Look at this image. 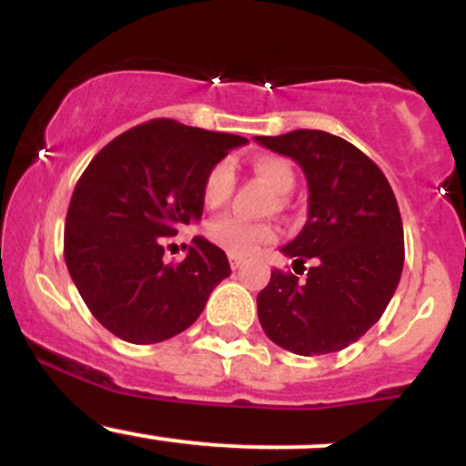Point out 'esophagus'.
<instances>
[{"instance_id":"obj_1","label":"esophagus","mask_w":466,"mask_h":466,"mask_svg":"<svg viewBox=\"0 0 466 466\" xmlns=\"http://www.w3.org/2000/svg\"><path fill=\"white\" fill-rule=\"evenodd\" d=\"M228 258H229V267H232V269H238V267L245 263L243 256H238V254H228Z\"/></svg>"}]
</instances>
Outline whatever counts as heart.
Returning a JSON list of instances; mask_svg holds the SVG:
<instances>
[{"instance_id":"heart-1","label":"heart","mask_w":466,"mask_h":466,"mask_svg":"<svg viewBox=\"0 0 466 466\" xmlns=\"http://www.w3.org/2000/svg\"><path fill=\"white\" fill-rule=\"evenodd\" d=\"M251 170L260 181H265L278 195H289L296 184V175L287 159L276 155H258L251 159ZM234 190V168L228 159H221L208 170L203 179L201 197L208 208H221L229 199ZM206 238L217 248L229 251V254L248 256L254 254L260 245L271 243L276 238V229L269 223L245 221V218L228 215L208 223Z\"/></svg>"}]
</instances>
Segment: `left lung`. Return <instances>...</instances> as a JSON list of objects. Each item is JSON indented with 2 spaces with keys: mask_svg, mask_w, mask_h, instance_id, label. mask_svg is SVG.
I'll return each mask as SVG.
<instances>
[{
  "mask_svg": "<svg viewBox=\"0 0 466 466\" xmlns=\"http://www.w3.org/2000/svg\"><path fill=\"white\" fill-rule=\"evenodd\" d=\"M256 142L296 159L307 175L309 218L282 251L315 267L300 280L271 271L258 319L271 341L296 355L337 352L381 318L400 280L403 221L386 175L333 133L298 129Z\"/></svg>",
  "mask_w": 466,
  "mask_h": 466,
  "instance_id": "8db88e82",
  "label": "left lung"
}]
</instances>
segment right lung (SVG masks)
<instances>
[{
  "instance_id": "add662e5",
  "label": "right lung",
  "mask_w": 466,
  "mask_h": 466,
  "mask_svg": "<svg viewBox=\"0 0 466 466\" xmlns=\"http://www.w3.org/2000/svg\"><path fill=\"white\" fill-rule=\"evenodd\" d=\"M245 137L157 117L111 140L80 175L63 254L92 315L129 344H157L199 318L229 276L226 251L195 237L164 263V245L199 221L203 179Z\"/></svg>"
}]
</instances>
